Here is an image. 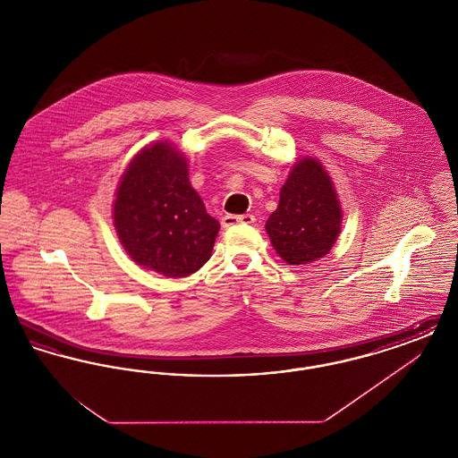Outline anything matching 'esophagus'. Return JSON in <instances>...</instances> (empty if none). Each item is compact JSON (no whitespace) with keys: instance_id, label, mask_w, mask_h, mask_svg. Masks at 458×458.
Here are the masks:
<instances>
[{"instance_id":"obj_1","label":"esophagus","mask_w":458,"mask_h":458,"mask_svg":"<svg viewBox=\"0 0 458 458\" xmlns=\"http://www.w3.org/2000/svg\"><path fill=\"white\" fill-rule=\"evenodd\" d=\"M254 221H256V218L252 215H226V216L221 218V225L225 228H228V226H233V225H239V223L252 225Z\"/></svg>"}]
</instances>
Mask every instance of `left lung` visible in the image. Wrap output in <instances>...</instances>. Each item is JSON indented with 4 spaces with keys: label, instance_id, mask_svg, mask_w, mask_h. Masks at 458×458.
Returning a JSON list of instances; mask_svg holds the SVG:
<instances>
[{
    "label": "left lung",
    "instance_id": "8db88e82",
    "mask_svg": "<svg viewBox=\"0 0 458 458\" xmlns=\"http://www.w3.org/2000/svg\"><path fill=\"white\" fill-rule=\"evenodd\" d=\"M342 202L323 163L305 156L297 159L280 191L276 211L266 221V233L286 264L319 261L342 232Z\"/></svg>",
    "mask_w": 458,
    "mask_h": 458
}]
</instances>
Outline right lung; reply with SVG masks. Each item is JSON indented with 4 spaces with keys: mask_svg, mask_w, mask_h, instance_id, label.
I'll use <instances>...</instances> for the list:
<instances>
[{
    "mask_svg": "<svg viewBox=\"0 0 458 458\" xmlns=\"http://www.w3.org/2000/svg\"><path fill=\"white\" fill-rule=\"evenodd\" d=\"M113 225L131 261L185 278L209 261L219 232L189 180V161L168 140L135 154L120 176Z\"/></svg>",
    "mask_w": 458,
    "mask_h": 458,
    "instance_id": "right-lung-1",
    "label": "right lung"
}]
</instances>
